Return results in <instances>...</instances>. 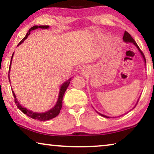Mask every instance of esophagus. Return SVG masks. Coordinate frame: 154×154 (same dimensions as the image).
Masks as SVG:
<instances>
[{
    "label": "esophagus",
    "instance_id": "esophagus-1",
    "mask_svg": "<svg viewBox=\"0 0 154 154\" xmlns=\"http://www.w3.org/2000/svg\"><path fill=\"white\" fill-rule=\"evenodd\" d=\"M88 71V69H87V67L86 66H83V67H81V72H82L83 73H85V72L86 71Z\"/></svg>",
    "mask_w": 154,
    "mask_h": 154
}]
</instances>
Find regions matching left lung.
Listing matches in <instances>:
<instances>
[{
  "label": "left lung",
  "instance_id": "left-lung-1",
  "mask_svg": "<svg viewBox=\"0 0 154 154\" xmlns=\"http://www.w3.org/2000/svg\"><path fill=\"white\" fill-rule=\"evenodd\" d=\"M123 41L125 42V43H132L134 46H135V47H136L137 48V50H139V52H140L141 55H142V57L143 60H144V64H146V59H145V57H144V54H143L142 52L141 51V50L140 49V48H139V46L137 45V44L136 42L134 41V40L133 38H132L131 35H130L129 34V33H128L127 32V31H125V33H124V35H123ZM139 100H140V98H139L138 100H137V103H136L135 105H134V106L132 109H134V107H135L137 104ZM96 112L97 113H99V114H100V116H103V117H105V118H110L109 116H105V115H104V114H102V113L97 112V111H96ZM127 113H128V112H127Z\"/></svg>",
  "mask_w": 154,
  "mask_h": 154
}]
</instances>
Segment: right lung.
<instances>
[{
  "label": "right lung",
  "mask_w": 154,
  "mask_h": 154,
  "mask_svg": "<svg viewBox=\"0 0 154 154\" xmlns=\"http://www.w3.org/2000/svg\"><path fill=\"white\" fill-rule=\"evenodd\" d=\"M50 26H34L29 29L28 33H26V35H25L24 38H23L22 41L20 42V43L18 44L17 46L21 45L23 42H24L25 40L27 38V37L29 36V35H30V33L31 31L35 30V29H49ZM13 55H14V52L12 54V57H11V62H10V68H9V81L10 83V69H11V64H12V58H13ZM71 79L72 78H70V79L67 80L66 81H65L64 83H63L62 84V85L60 86V92H59V95H58V99L57 101L56 104L52 107V109H50V110H48L45 112H41V113H38V112H35V111H33L31 110H29V109H26V107L23 106L22 104H20V102H18V100H17V97L14 94V92L12 90V94H13L14 97V102H15L17 106L18 109H20V111H22L24 114H26L27 116L31 118V119H35V120H38V121H48V120H50L52 119H54L57 116L59 115V113L60 112L61 109L62 107V100H63V97H64V94L66 92V90L67 89V88L69 87V85L70 84V82L71 81Z\"/></svg>",
  "instance_id": "1"
}]
</instances>
